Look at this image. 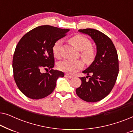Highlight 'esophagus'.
I'll return each instance as SVG.
<instances>
[{
  "mask_svg": "<svg viewBox=\"0 0 133 133\" xmlns=\"http://www.w3.org/2000/svg\"><path fill=\"white\" fill-rule=\"evenodd\" d=\"M65 77H67V78H69V79H71V78L72 77V76H71V75H69V74H65Z\"/></svg>",
  "mask_w": 133,
  "mask_h": 133,
  "instance_id": "esophagus-1",
  "label": "esophagus"
}]
</instances>
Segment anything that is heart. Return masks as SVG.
I'll return each instance as SVG.
<instances>
[{"instance_id": "b5f03b06", "label": "heart", "mask_w": 133, "mask_h": 133, "mask_svg": "<svg viewBox=\"0 0 133 133\" xmlns=\"http://www.w3.org/2000/svg\"><path fill=\"white\" fill-rule=\"evenodd\" d=\"M70 42L78 50L81 51V56L85 62L91 63L94 61L96 57V52L91 47L92 43L88 38L81 34H77L70 39ZM62 44L61 40H58L54 43L52 51L53 55L56 57H60V48ZM83 66V62L81 60L69 61L65 60L59 63V70L62 71L73 74L77 71L81 70Z\"/></svg>"}]
</instances>
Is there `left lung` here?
Returning <instances> with one entry per match:
<instances>
[{"instance_id":"obj_1","label":"left lung","mask_w":133,"mask_h":133,"mask_svg":"<svg viewBox=\"0 0 133 133\" xmlns=\"http://www.w3.org/2000/svg\"><path fill=\"white\" fill-rule=\"evenodd\" d=\"M79 31L92 38L97 46V53L93 62L82 71L88 75V80L80 77L82 83L76 92L83 101L96 102L108 96L115 85L119 74L117 52L110 38L103 32L91 28Z\"/></svg>"}]
</instances>
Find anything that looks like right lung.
<instances>
[{
	"instance_id": "add662e5",
	"label": "right lung",
	"mask_w": 133,
	"mask_h": 133,
	"mask_svg": "<svg viewBox=\"0 0 133 133\" xmlns=\"http://www.w3.org/2000/svg\"><path fill=\"white\" fill-rule=\"evenodd\" d=\"M68 29L42 25L27 32L17 43L12 59L14 81L20 91L30 99H39L52 93L56 81L64 73L52 69V48L56 41L65 36ZM50 69L42 74V69Z\"/></svg>"
}]
</instances>
